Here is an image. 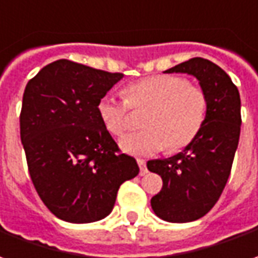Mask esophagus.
I'll return each mask as SVG.
<instances>
[{
	"label": "esophagus",
	"instance_id": "esophagus-1",
	"mask_svg": "<svg viewBox=\"0 0 258 258\" xmlns=\"http://www.w3.org/2000/svg\"><path fill=\"white\" fill-rule=\"evenodd\" d=\"M138 162V166H140V174L144 176V174H147L148 173V169H147V162L144 159H137Z\"/></svg>",
	"mask_w": 258,
	"mask_h": 258
}]
</instances>
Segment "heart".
<instances>
[{"mask_svg": "<svg viewBox=\"0 0 258 258\" xmlns=\"http://www.w3.org/2000/svg\"><path fill=\"white\" fill-rule=\"evenodd\" d=\"M147 110L142 130L125 137L121 149L130 155H151L166 147L180 151L188 147L204 127L208 96L198 85L177 75H154L130 84L124 100L103 96L98 116L111 135L121 137L131 124V111Z\"/></svg>", "mask_w": 258, "mask_h": 258, "instance_id": "obj_1", "label": "heart"}]
</instances>
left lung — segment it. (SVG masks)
Returning <instances> with one entry per match:
<instances>
[{
  "label": "left lung",
  "instance_id": "obj_1",
  "mask_svg": "<svg viewBox=\"0 0 258 258\" xmlns=\"http://www.w3.org/2000/svg\"><path fill=\"white\" fill-rule=\"evenodd\" d=\"M165 73L194 75L208 96V114L197 138L180 154L147 163L163 180L151 200L155 214L167 222H191L212 210L229 179L240 137V95L221 67L201 57Z\"/></svg>",
  "mask_w": 258,
  "mask_h": 258
}]
</instances>
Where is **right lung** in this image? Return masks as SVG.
Segmentation results:
<instances>
[{
    "label": "right lung",
    "mask_w": 258,
    "mask_h": 258,
    "mask_svg": "<svg viewBox=\"0 0 258 258\" xmlns=\"http://www.w3.org/2000/svg\"><path fill=\"white\" fill-rule=\"evenodd\" d=\"M121 78L57 60L25 88L19 123L29 174L41 201L62 221L107 217L120 185L140 172L98 116V102Z\"/></svg>",
    "instance_id": "obj_1"
}]
</instances>
